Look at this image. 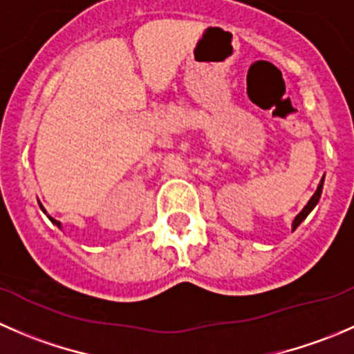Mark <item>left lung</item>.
<instances>
[{"mask_svg": "<svg viewBox=\"0 0 354 354\" xmlns=\"http://www.w3.org/2000/svg\"><path fill=\"white\" fill-rule=\"evenodd\" d=\"M322 187H324V178H322V181H320V185H319V188H317V192H315V194H313V197L308 200V203H306V205L303 207L301 212H299L298 216L295 217V221H292V231H295L296 227H298L299 224H301V221L306 219V216H308V214L313 210V207L317 205V202H319V200H320V195H322Z\"/></svg>", "mask_w": 354, "mask_h": 354, "instance_id": "obj_1", "label": "left lung"}]
</instances>
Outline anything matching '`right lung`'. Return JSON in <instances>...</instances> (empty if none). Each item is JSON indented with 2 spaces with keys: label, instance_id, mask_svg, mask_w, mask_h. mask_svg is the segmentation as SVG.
<instances>
[{
  "label": "right lung",
  "instance_id": "obj_1",
  "mask_svg": "<svg viewBox=\"0 0 354 354\" xmlns=\"http://www.w3.org/2000/svg\"><path fill=\"white\" fill-rule=\"evenodd\" d=\"M41 209H42V207H41ZM42 210H44V209H42ZM49 219H51V217H49ZM53 221V223H55V224H58V226H59V223H58V221H55V219H51Z\"/></svg>",
  "mask_w": 354,
  "mask_h": 354
}]
</instances>
